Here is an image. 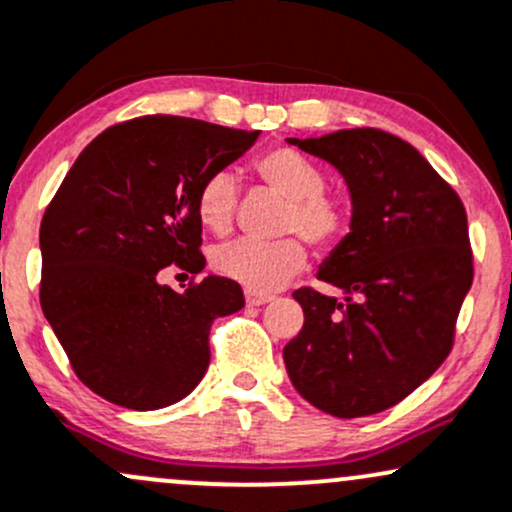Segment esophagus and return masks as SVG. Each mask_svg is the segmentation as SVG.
Here are the masks:
<instances>
[{
    "mask_svg": "<svg viewBox=\"0 0 512 512\" xmlns=\"http://www.w3.org/2000/svg\"><path fill=\"white\" fill-rule=\"evenodd\" d=\"M272 299H274L272 294H257V291H247L245 294L247 306H262V303H269Z\"/></svg>",
    "mask_w": 512,
    "mask_h": 512,
    "instance_id": "34e87169",
    "label": "esophagus"
}]
</instances>
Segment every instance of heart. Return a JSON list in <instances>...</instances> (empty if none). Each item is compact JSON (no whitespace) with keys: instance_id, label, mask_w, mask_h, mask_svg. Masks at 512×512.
<instances>
[{"instance_id":"1","label":"heart","mask_w":512,"mask_h":512,"mask_svg":"<svg viewBox=\"0 0 512 512\" xmlns=\"http://www.w3.org/2000/svg\"><path fill=\"white\" fill-rule=\"evenodd\" d=\"M255 172L269 189L284 196L279 233H296L316 250H333L350 233V204L328 194L325 174L294 148H272L255 160ZM238 187L230 172H213L196 194V216L211 233H226L233 223ZM306 267V247L299 238L277 243L235 240L213 252V269L247 291H274Z\"/></svg>"}]
</instances>
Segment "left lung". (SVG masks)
<instances>
[{
  "label": "left lung",
  "mask_w": 512,
  "mask_h": 512,
  "mask_svg": "<svg viewBox=\"0 0 512 512\" xmlns=\"http://www.w3.org/2000/svg\"><path fill=\"white\" fill-rule=\"evenodd\" d=\"M286 140L330 162L352 199L350 233L318 269L345 301L294 291L303 328L284 347L286 372L323 413H381L452 350L474 282L464 204L411 143L379 128Z\"/></svg>",
  "instance_id": "8db88e82"
}]
</instances>
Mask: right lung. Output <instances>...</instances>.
<instances>
[{"mask_svg":"<svg viewBox=\"0 0 512 512\" xmlns=\"http://www.w3.org/2000/svg\"><path fill=\"white\" fill-rule=\"evenodd\" d=\"M257 136L162 114L116 123L48 204L41 308L77 379L106 401L131 411L182 401L209 369L211 323L245 306L226 277L179 294L157 274L204 269L196 194Z\"/></svg>","mask_w":512,"mask_h":512,"instance_id":"obj_1","label":"right lung"}]
</instances>
